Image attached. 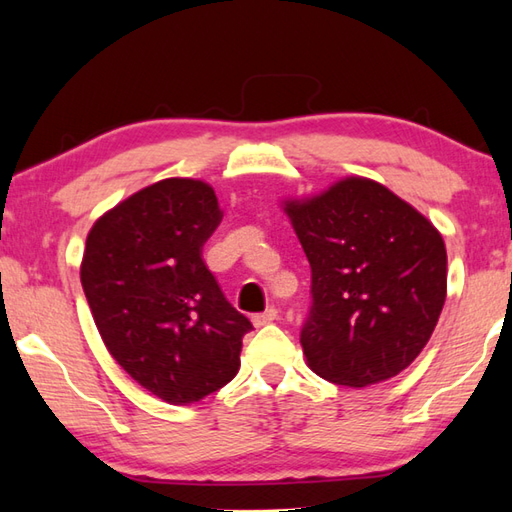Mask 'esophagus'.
Returning <instances> with one entry per match:
<instances>
[{
  "label": "esophagus",
  "instance_id": "1",
  "mask_svg": "<svg viewBox=\"0 0 512 512\" xmlns=\"http://www.w3.org/2000/svg\"><path fill=\"white\" fill-rule=\"evenodd\" d=\"M275 319H277V310H275V308H268V310L262 312V314H255V317H253V325H255V328H262V325L273 323Z\"/></svg>",
  "mask_w": 512,
  "mask_h": 512
}]
</instances>
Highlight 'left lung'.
<instances>
[{"label": "left lung", "instance_id": "1", "mask_svg": "<svg viewBox=\"0 0 512 512\" xmlns=\"http://www.w3.org/2000/svg\"><path fill=\"white\" fill-rule=\"evenodd\" d=\"M284 204L312 268L301 330L308 367L345 387L400 374L429 343L447 299L438 228L383 184L358 176Z\"/></svg>", "mask_w": 512, "mask_h": 512}]
</instances>
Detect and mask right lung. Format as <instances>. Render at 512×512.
I'll return each mask as SVG.
<instances>
[{"label":"right lung","instance_id":"right-lung-1","mask_svg":"<svg viewBox=\"0 0 512 512\" xmlns=\"http://www.w3.org/2000/svg\"><path fill=\"white\" fill-rule=\"evenodd\" d=\"M220 222L213 187L167 178L101 215L85 242L81 284L107 352L169 405L231 383L253 330L202 259Z\"/></svg>","mask_w":512,"mask_h":512}]
</instances>
